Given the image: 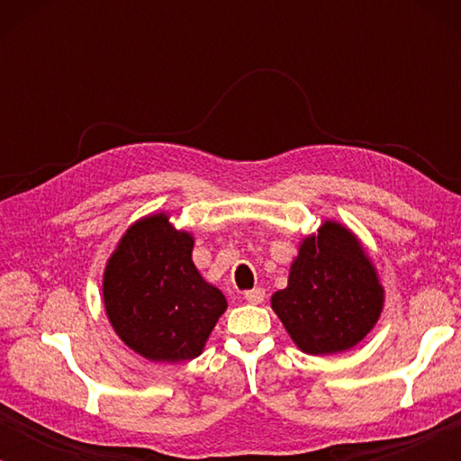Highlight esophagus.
Listing matches in <instances>:
<instances>
[{
    "instance_id": "esophagus-1",
    "label": "esophagus",
    "mask_w": 461,
    "mask_h": 461,
    "mask_svg": "<svg viewBox=\"0 0 461 461\" xmlns=\"http://www.w3.org/2000/svg\"><path fill=\"white\" fill-rule=\"evenodd\" d=\"M264 298H267V292H264L262 287H256V289H249V292H245V300H248L249 304H262Z\"/></svg>"
}]
</instances>
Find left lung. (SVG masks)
I'll use <instances>...</instances> for the list:
<instances>
[{
	"instance_id": "left-lung-1",
	"label": "left lung",
	"mask_w": 461,
	"mask_h": 461,
	"mask_svg": "<svg viewBox=\"0 0 461 461\" xmlns=\"http://www.w3.org/2000/svg\"><path fill=\"white\" fill-rule=\"evenodd\" d=\"M289 338L314 357L350 350L374 330L384 287L363 243L336 220L302 239L287 287L270 298Z\"/></svg>"
}]
</instances>
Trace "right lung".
<instances>
[{
    "mask_svg": "<svg viewBox=\"0 0 461 461\" xmlns=\"http://www.w3.org/2000/svg\"><path fill=\"white\" fill-rule=\"evenodd\" d=\"M194 239L166 212L136 220L106 262L103 300L122 342L153 363L199 357L226 298L193 262Z\"/></svg>",
    "mask_w": 461,
    "mask_h": 461,
    "instance_id": "right-lung-1",
    "label": "right lung"
}]
</instances>
